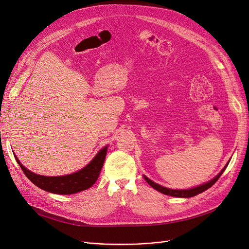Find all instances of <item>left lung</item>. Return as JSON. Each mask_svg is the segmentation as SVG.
Returning <instances> with one entry per match:
<instances>
[{
    "label": "left lung",
    "mask_w": 249,
    "mask_h": 249,
    "mask_svg": "<svg viewBox=\"0 0 249 249\" xmlns=\"http://www.w3.org/2000/svg\"><path fill=\"white\" fill-rule=\"evenodd\" d=\"M228 165H229V163H228L227 165H225L224 168H223L219 173H218V175H217L213 179L209 180L208 183L202 184V185L197 186V187H194V188H190V189H185V190H183V189H182V190L169 189V188L163 187V186H161V185H159V184H157V183L153 182L152 179H149V178H146L145 176H144V178H145L146 182L154 188V189H156L157 191H159V192H161V193H163V194H165V195H170V196H175V197H192V196H195V195H197V194H199V193H201V192H203V191L208 190L210 187H212V186L217 182L218 178H220V176L222 175L223 171L225 170V168H227Z\"/></svg>",
    "instance_id": "8db88e82"
}]
</instances>
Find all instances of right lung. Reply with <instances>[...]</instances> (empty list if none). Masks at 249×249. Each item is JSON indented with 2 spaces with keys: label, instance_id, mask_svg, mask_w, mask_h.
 <instances>
[{
  "label": "right lung",
  "instance_id": "obj_1",
  "mask_svg": "<svg viewBox=\"0 0 249 249\" xmlns=\"http://www.w3.org/2000/svg\"><path fill=\"white\" fill-rule=\"evenodd\" d=\"M107 147L108 146H105L102 148L84 168L71 173V175L62 177H46L36 175V173L27 169L19 162L16 155L14 157H16L17 162L21 170L24 171L26 177L40 189L55 194H73L88 189L96 182L107 155Z\"/></svg>",
  "mask_w": 249,
  "mask_h": 249
}]
</instances>
